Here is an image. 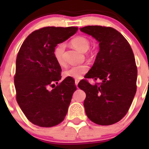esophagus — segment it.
<instances>
[{
  "label": "esophagus",
  "mask_w": 149,
  "mask_h": 149,
  "mask_svg": "<svg viewBox=\"0 0 149 149\" xmlns=\"http://www.w3.org/2000/svg\"><path fill=\"white\" fill-rule=\"evenodd\" d=\"M79 79H75V84H76V86L77 87H78V84H79Z\"/></svg>",
  "instance_id": "obj_1"
}]
</instances>
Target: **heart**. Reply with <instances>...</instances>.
Listing matches in <instances>:
<instances>
[{
	"instance_id": "b5f03b06",
	"label": "heart",
	"mask_w": 149,
	"mask_h": 149,
	"mask_svg": "<svg viewBox=\"0 0 149 149\" xmlns=\"http://www.w3.org/2000/svg\"><path fill=\"white\" fill-rule=\"evenodd\" d=\"M70 44L76 49L81 52H86L88 49L90 47V42L86 37L84 36H77L70 40ZM65 51V45L59 44L55 47L53 52L54 58L56 62L60 65H64L63 54ZM88 70V66L86 64L81 65H76L69 67L63 71L64 78H70V79H81L83 75L87 73Z\"/></svg>"
}]
</instances>
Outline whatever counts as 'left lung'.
Returning <instances> with one entry per match:
<instances>
[{
  "label": "left lung",
  "instance_id": "obj_1",
  "mask_svg": "<svg viewBox=\"0 0 149 149\" xmlns=\"http://www.w3.org/2000/svg\"><path fill=\"white\" fill-rule=\"evenodd\" d=\"M99 42L100 51L86 79L102 81L91 85L83 79L78 86L85 91L84 106L88 119L100 125L123 119L136 93L137 66L132 48L123 35L109 26L80 29Z\"/></svg>",
  "mask_w": 149,
  "mask_h": 149
}]
</instances>
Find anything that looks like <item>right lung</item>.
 <instances>
[{"label":"right lung","instance_id":"add662e5","mask_svg":"<svg viewBox=\"0 0 149 149\" xmlns=\"http://www.w3.org/2000/svg\"><path fill=\"white\" fill-rule=\"evenodd\" d=\"M78 27L47 26L34 31L24 41L16 57L14 85L16 99L31 123L51 127L63 121L72 95L76 90L73 79H61V65L53 55L58 44L77 31Z\"/></svg>","mask_w":149,"mask_h":149}]
</instances>
